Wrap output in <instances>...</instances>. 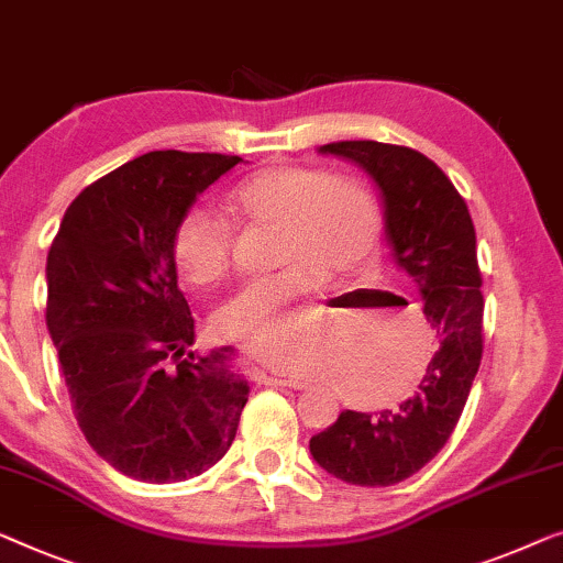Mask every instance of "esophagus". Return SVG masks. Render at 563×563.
<instances>
[{"mask_svg": "<svg viewBox=\"0 0 563 563\" xmlns=\"http://www.w3.org/2000/svg\"><path fill=\"white\" fill-rule=\"evenodd\" d=\"M254 380L264 383V386H287V388H305V383L299 378H279V376H272V373L264 371V368H254Z\"/></svg>", "mask_w": 563, "mask_h": 563, "instance_id": "esophagus-1", "label": "esophagus"}]
</instances>
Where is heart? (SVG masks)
I'll use <instances>...</instances> for the list:
<instances>
[{"label": "heart", "instance_id": "1", "mask_svg": "<svg viewBox=\"0 0 563 563\" xmlns=\"http://www.w3.org/2000/svg\"><path fill=\"white\" fill-rule=\"evenodd\" d=\"M249 225H279L276 264L282 272L251 279L216 312V328L231 338L299 345L309 320L297 301L332 279L363 272L380 241V208L371 185L355 173L282 162L258 169L228 195ZM173 262L185 282L210 287L233 264V231L221 213L192 206L173 233Z\"/></svg>", "mask_w": 563, "mask_h": 563}]
</instances>
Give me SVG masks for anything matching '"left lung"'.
Segmentation results:
<instances>
[{
	"instance_id": "obj_1",
	"label": "left lung",
	"mask_w": 563,
	"mask_h": 563,
	"mask_svg": "<svg viewBox=\"0 0 563 563\" xmlns=\"http://www.w3.org/2000/svg\"><path fill=\"white\" fill-rule=\"evenodd\" d=\"M380 187L394 258L419 289L439 347L413 396L378 413L342 411L309 439L314 462L342 483L386 487L411 477L452 437L483 361V276L467 202L442 169L411 146L332 142Z\"/></svg>"
}]
</instances>
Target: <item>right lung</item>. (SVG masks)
I'll return each mask as SVG.
<instances>
[{
  "mask_svg": "<svg viewBox=\"0 0 563 563\" xmlns=\"http://www.w3.org/2000/svg\"><path fill=\"white\" fill-rule=\"evenodd\" d=\"M241 157L150 152L88 185L47 254L45 320L78 427L142 483H180L233 444L249 383L233 347L187 353L195 320L177 287L180 216Z\"/></svg>",
  "mask_w": 563,
  "mask_h": 563,
  "instance_id": "obj_1",
  "label": "right lung"
}]
</instances>
